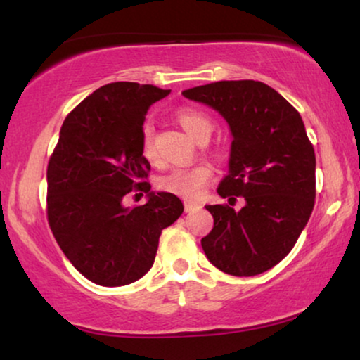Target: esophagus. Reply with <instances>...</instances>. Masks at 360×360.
<instances>
[{"instance_id": "34e87169", "label": "esophagus", "mask_w": 360, "mask_h": 360, "mask_svg": "<svg viewBox=\"0 0 360 360\" xmlns=\"http://www.w3.org/2000/svg\"><path fill=\"white\" fill-rule=\"evenodd\" d=\"M200 208H201V206L198 203H195V201H185V211H186V213H191V211H196Z\"/></svg>"}]
</instances>
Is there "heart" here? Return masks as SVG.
Wrapping results in <instances>:
<instances>
[{"label":"heart","mask_w":360,"mask_h":360,"mask_svg":"<svg viewBox=\"0 0 360 360\" xmlns=\"http://www.w3.org/2000/svg\"><path fill=\"white\" fill-rule=\"evenodd\" d=\"M176 121L184 127L186 134L196 141L205 132H211L213 124L210 117L195 108H180L176 111ZM142 155L149 162H155L157 154L154 147V129L150 124H146L142 129ZM211 170L203 164L191 167H176L172 169L159 180V186L164 191L174 193L181 198L195 200L203 193L205 185L208 184Z\"/></svg>","instance_id":"heart-1"}]
</instances>
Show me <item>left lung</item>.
Wrapping results in <instances>:
<instances>
[{
    "mask_svg": "<svg viewBox=\"0 0 360 360\" xmlns=\"http://www.w3.org/2000/svg\"><path fill=\"white\" fill-rule=\"evenodd\" d=\"M181 95L210 106L228 122L233 142L218 193L244 198L239 211L206 205L214 226L201 248L226 274H262L293 249L314 206L316 159L302 116L262 82L224 80Z\"/></svg>",
    "mask_w": 360,
    "mask_h": 360,
    "instance_id": "left-lung-1",
    "label": "left lung"
}]
</instances>
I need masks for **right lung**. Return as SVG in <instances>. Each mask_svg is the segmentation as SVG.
<instances>
[{
  "label": "right lung",
  "instance_id": "add662e5",
  "mask_svg": "<svg viewBox=\"0 0 360 360\" xmlns=\"http://www.w3.org/2000/svg\"><path fill=\"white\" fill-rule=\"evenodd\" d=\"M154 85L116 82L98 88L65 117L47 167V218L73 267L103 287L129 285L154 264L162 229L184 213L179 196L150 191L142 126L169 95ZM146 191L142 207L122 198Z\"/></svg>",
  "mask_w": 360,
  "mask_h": 360
}]
</instances>
